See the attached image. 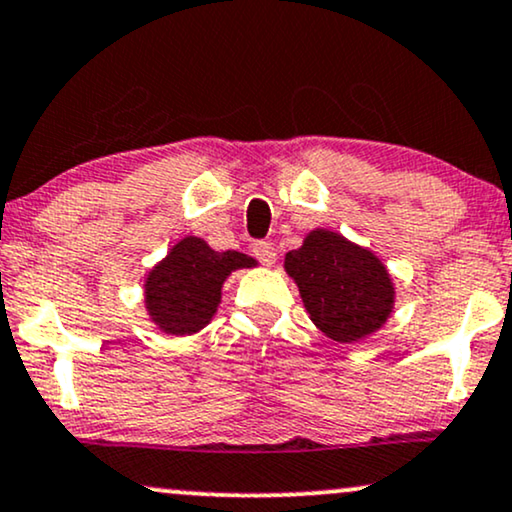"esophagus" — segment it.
Masks as SVG:
<instances>
[{"mask_svg": "<svg viewBox=\"0 0 512 512\" xmlns=\"http://www.w3.org/2000/svg\"><path fill=\"white\" fill-rule=\"evenodd\" d=\"M252 255H255L262 264H267V267H271V264L276 262V248L269 241L252 243Z\"/></svg>", "mask_w": 512, "mask_h": 512, "instance_id": "1", "label": "esophagus"}]
</instances>
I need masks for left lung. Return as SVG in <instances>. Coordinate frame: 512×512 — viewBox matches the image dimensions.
<instances>
[{
  "mask_svg": "<svg viewBox=\"0 0 512 512\" xmlns=\"http://www.w3.org/2000/svg\"><path fill=\"white\" fill-rule=\"evenodd\" d=\"M286 271L316 328L335 342L366 338L392 314L394 286L383 262L335 231H312L286 255Z\"/></svg>",
  "mask_w": 512,
  "mask_h": 512,
  "instance_id": "left-lung-1",
  "label": "left lung"
}]
</instances>
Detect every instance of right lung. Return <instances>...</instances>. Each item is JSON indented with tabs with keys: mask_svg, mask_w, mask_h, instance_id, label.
<instances>
[{
	"mask_svg": "<svg viewBox=\"0 0 512 512\" xmlns=\"http://www.w3.org/2000/svg\"><path fill=\"white\" fill-rule=\"evenodd\" d=\"M255 264L243 252H217L203 238H181L165 260L148 271L146 309L151 321L170 335L198 333L217 312L226 276Z\"/></svg>",
	"mask_w": 512,
	"mask_h": 512,
	"instance_id": "1",
	"label": "right lung"
}]
</instances>
